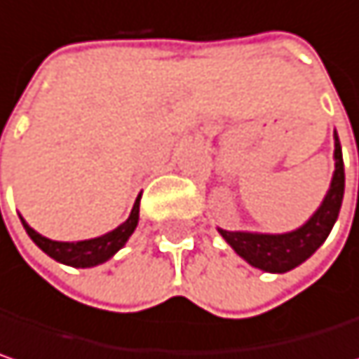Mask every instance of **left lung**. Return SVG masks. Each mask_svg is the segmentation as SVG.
Listing matches in <instances>:
<instances>
[{"label": "left lung", "instance_id": "8db88e82", "mask_svg": "<svg viewBox=\"0 0 359 359\" xmlns=\"http://www.w3.org/2000/svg\"><path fill=\"white\" fill-rule=\"evenodd\" d=\"M343 191H345L343 154L339 137L335 133V175L331 180V189L323 205L302 228L287 234H250V232H228V230H219V234L252 267L269 273H285L298 267L300 263H304L327 241L341 210Z\"/></svg>", "mask_w": 359, "mask_h": 359}]
</instances>
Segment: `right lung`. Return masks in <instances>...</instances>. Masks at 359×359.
<instances>
[{"label": "right lung", "mask_w": 359, "mask_h": 359, "mask_svg": "<svg viewBox=\"0 0 359 359\" xmlns=\"http://www.w3.org/2000/svg\"><path fill=\"white\" fill-rule=\"evenodd\" d=\"M137 219H140V197L135 199L131 215L118 228H114L113 232H109L104 236L92 238V241L57 243V241L41 236L24 219H22V226L28 232V236L32 238V243L39 246L43 252H47L50 259H55V261H59L63 265H72V267H94V265H100V263L109 261L118 248L125 246V243L129 241V236L133 234V230L137 226Z\"/></svg>", "instance_id": "add662e5"}]
</instances>
